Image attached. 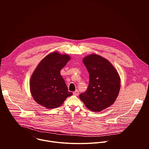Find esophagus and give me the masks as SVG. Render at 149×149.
<instances>
[{
  "instance_id": "obj_1",
  "label": "esophagus",
  "mask_w": 149,
  "mask_h": 149,
  "mask_svg": "<svg viewBox=\"0 0 149 149\" xmlns=\"http://www.w3.org/2000/svg\"><path fill=\"white\" fill-rule=\"evenodd\" d=\"M73 94H74V95H75V96H78V95H79V91H78V90H77L75 91H74V92L73 93Z\"/></svg>"
}]
</instances>
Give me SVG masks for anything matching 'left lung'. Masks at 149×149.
I'll return each mask as SVG.
<instances>
[{"instance_id": "left-lung-1", "label": "left lung", "mask_w": 149, "mask_h": 149, "mask_svg": "<svg viewBox=\"0 0 149 149\" xmlns=\"http://www.w3.org/2000/svg\"><path fill=\"white\" fill-rule=\"evenodd\" d=\"M90 75L87 90L79 98L90 110L100 112L115 102L120 89L119 75L111 63L105 58L91 54L83 58Z\"/></svg>"}]
</instances>
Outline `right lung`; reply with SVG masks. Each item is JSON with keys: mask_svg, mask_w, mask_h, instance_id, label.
Listing matches in <instances>:
<instances>
[{"mask_svg": "<svg viewBox=\"0 0 149 149\" xmlns=\"http://www.w3.org/2000/svg\"><path fill=\"white\" fill-rule=\"evenodd\" d=\"M70 59L67 54L54 52L40 62L30 80L31 93L38 104L48 109H55L72 95L60 74Z\"/></svg>", "mask_w": 149, "mask_h": 149, "instance_id": "right-lung-1", "label": "right lung"}]
</instances>
